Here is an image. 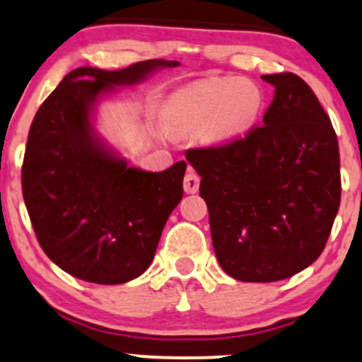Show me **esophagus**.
<instances>
[{"mask_svg": "<svg viewBox=\"0 0 362 362\" xmlns=\"http://www.w3.org/2000/svg\"><path fill=\"white\" fill-rule=\"evenodd\" d=\"M184 190L187 194H196L199 190V175L194 172L192 168L187 170V175L184 178Z\"/></svg>", "mask_w": 362, "mask_h": 362, "instance_id": "esophagus-1", "label": "esophagus"}]
</instances>
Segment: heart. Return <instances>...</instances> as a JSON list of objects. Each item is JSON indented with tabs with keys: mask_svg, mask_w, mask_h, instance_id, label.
I'll use <instances>...</instances> for the list:
<instances>
[{
	"mask_svg": "<svg viewBox=\"0 0 362 362\" xmlns=\"http://www.w3.org/2000/svg\"><path fill=\"white\" fill-rule=\"evenodd\" d=\"M263 105L264 94L256 82L211 78L173 94L165 108V122L175 132L201 129L202 141L223 146L251 132Z\"/></svg>",
	"mask_w": 362,
	"mask_h": 362,
	"instance_id": "b5f03b06",
	"label": "heart"
}]
</instances>
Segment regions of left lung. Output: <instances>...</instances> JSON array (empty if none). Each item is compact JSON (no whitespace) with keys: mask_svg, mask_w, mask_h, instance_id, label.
I'll return each mask as SVG.
<instances>
[{"mask_svg":"<svg viewBox=\"0 0 362 362\" xmlns=\"http://www.w3.org/2000/svg\"><path fill=\"white\" fill-rule=\"evenodd\" d=\"M275 98L263 125L223 146L189 149L201 175L214 254L240 281H278L323 252L340 206L339 141L299 75H263Z\"/></svg>","mask_w":362,"mask_h":362,"instance_id":"8db88e82","label":"left lung"}]
</instances>
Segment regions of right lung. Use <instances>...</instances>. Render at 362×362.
I'll use <instances>...</instances> for the list:
<instances>
[{
    "instance_id": "1",
    "label": "right lung",
    "mask_w": 362,
    "mask_h": 362,
    "mask_svg": "<svg viewBox=\"0 0 362 362\" xmlns=\"http://www.w3.org/2000/svg\"><path fill=\"white\" fill-rule=\"evenodd\" d=\"M177 65L148 59L115 71L81 66L35 113L22 165L23 201L42 251L71 276L118 285L153 261L163 226L184 196L187 163L158 173L129 166L96 136L90 113L115 86Z\"/></svg>"
}]
</instances>
